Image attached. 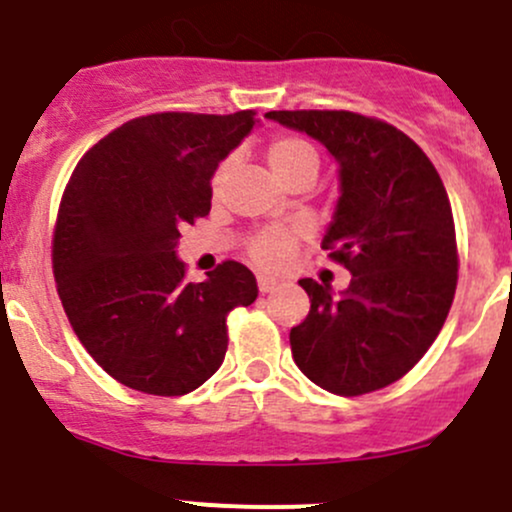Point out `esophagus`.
I'll list each match as a JSON object with an SVG mask.
<instances>
[{"instance_id":"obj_1","label":"esophagus","mask_w":512,"mask_h":512,"mask_svg":"<svg viewBox=\"0 0 512 512\" xmlns=\"http://www.w3.org/2000/svg\"><path fill=\"white\" fill-rule=\"evenodd\" d=\"M276 286H278L276 278H271V276H258V291H261V293H271Z\"/></svg>"}]
</instances>
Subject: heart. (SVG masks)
<instances>
[{
    "label": "heart",
    "instance_id": "obj_1",
    "mask_svg": "<svg viewBox=\"0 0 512 512\" xmlns=\"http://www.w3.org/2000/svg\"><path fill=\"white\" fill-rule=\"evenodd\" d=\"M268 164H271L273 174L288 184L298 176H311L316 179L318 174V151L313 149L311 141L301 139V136H278L268 144ZM229 171V161L216 169L214 174V191L221 189ZM293 244H296V234L288 229H266L251 241L249 254L261 268H281L288 261Z\"/></svg>",
    "mask_w": 512,
    "mask_h": 512
}]
</instances>
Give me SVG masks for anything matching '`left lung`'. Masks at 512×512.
I'll return each instance as SVG.
<instances>
[{"mask_svg":"<svg viewBox=\"0 0 512 512\" xmlns=\"http://www.w3.org/2000/svg\"><path fill=\"white\" fill-rule=\"evenodd\" d=\"M321 141L338 161L333 221L321 246L351 271L346 291L301 278L311 298L291 328L303 376L338 396H363L406 376L443 328L458 283L448 194L421 146L353 111H268Z\"/></svg>","mask_w":512,"mask_h":512,"instance_id":"1","label":"left lung"}]
</instances>
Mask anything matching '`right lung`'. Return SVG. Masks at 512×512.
<instances>
[{
	"instance_id": "1",
	"label": "right lung",
	"mask_w": 512,
	"mask_h": 512,
	"mask_svg": "<svg viewBox=\"0 0 512 512\" xmlns=\"http://www.w3.org/2000/svg\"><path fill=\"white\" fill-rule=\"evenodd\" d=\"M254 116L131 119L86 151L64 189L52 244L59 298L89 356L134 391L184 396L209 381L229 346L226 316L256 301L244 263L189 283L176 256L181 229L211 211V176Z\"/></svg>"
}]
</instances>
